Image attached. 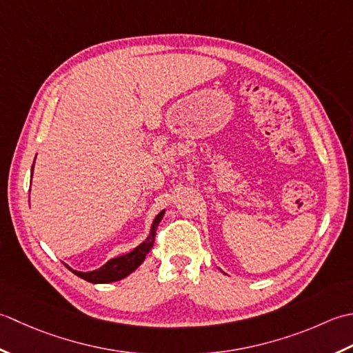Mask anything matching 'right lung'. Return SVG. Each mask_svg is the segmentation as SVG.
<instances>
[{"instance_id":"add662e5","label":"right lung","mask_w":353,"mask_h":353,"mask_svg":"<svg viewBox=\"0 0 353 353\" xmlns=\"http://www.w3.org/2000/svg\"><path fill=\"white\" fill-rule=\"evenodd\" d=\"M33 168H34V163L32 166V175H33ZM164 212L166 210H161L152 221V225H150V232H149V236L146 237V239L143 241L139 247H135L132 251H129V253L110 259V261H108L105 265H102V267L94 270V271L83 272V271H76L70 267L68 268L73 271L77 277H81L90 283H111V282H119V280L128 277L131 272H134L137 268L140 267L143 261H145L146 254L149 253L150 248H152L154 241H155L157 227L161 222V219L164 216Z\"/></svg>"}]
</instances>
